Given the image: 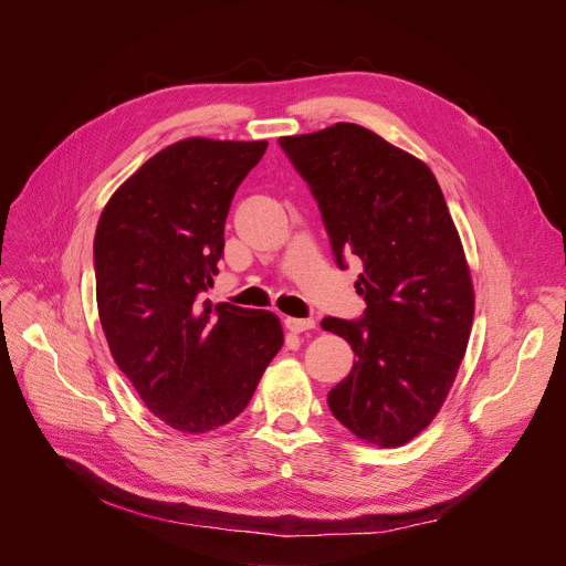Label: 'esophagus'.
<instances>
[{
	"label": "esophagus",
	"instance_id": "34e87169",
	"mask_svg": "<svg viewBox=\"0 0 566 566\" xmlns=\"http://www.w3.org/2000/svg\"><path fill=\"white\" fill-rule=\"evenodd\" d=\"M316 323L312 321V318H293V316H286L284 318V327L289 329V332H293V334H300V332H307V329H312Z\"/></svg>",
	"mask_w": 566,
	"mask_h": 566
}]
</instances>
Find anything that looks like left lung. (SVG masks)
Wrapping results in <instances>:
<instances>
[{
  "mask_svg": "<svg viewBox=\"0 0 566 566\" xmlns=\"http://www.w3.org/2000/svg\"><path fill=\"white\" fill-rule=\"evenodd\" d=\"M280 145L312 188L338 266L353 254L364 263L361 321L321 323L357 357L327 405L366 443L402 446L439 413L469 344L475 295L455 222L432 170L361 125Z\"/></svg>",
  "mask_w": 566,
  "mask_h": 566,
  "instance_id": "left-lung-1",
  "label": "left lung"
}]
</instances>
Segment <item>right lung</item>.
<instances>
[{"instance_id":"add662e5","label":"right lung","mask_w":566,"mask_h":566,"mask_svg":"<svg viewBox=\"0 0 566 566\" xmlns=\"http://www.w3.org/2000/svg\"><path fill=\"white\" fill-rule=\"evenodd\" d=\"M266 140L184 138L106 202L95 232L97 312L111 355L166 426L234 421L284 344L273 312L211 305L224 220Z\"/></svg>"}]
</instances>
